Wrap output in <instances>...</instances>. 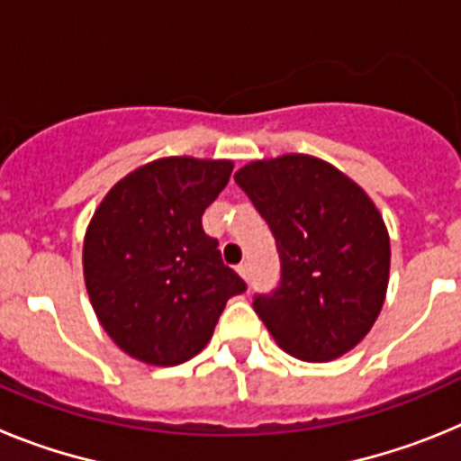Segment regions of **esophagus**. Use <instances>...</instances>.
Wrapping results in <instances>:
<instances>
[{"instance_id": "1", "label": "esophagus", "mask_w": 461, "mask_h": 461, "mask_svg": "<svg viewBox=\"0 0 461 461\" xmlns=\"http://www.w3.org/2000/svg\"><path fill=\"white\" fill-rule=\"evenodd\" d=\"M238 272H240V276H242L244 281H249V279H251V267H249V263H240Z\"/></svg>"}]
</instances>
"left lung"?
Here are the masks:
<instances>
[{
    "mask_svg": "<svg viewBox=\"0 0 461 461\" xmlns=\"http://www.w3.org/2000/svg\"><path fill=\"white\" fill-rule=\"evenodd\" d=\"M267 221L279 284L254 312L276 344L307 362L360 344L385 300L390 240L369 195L335 166L307 154L254 161L235 173Z\"/></svg>",
    "mask_w": 461,
    "mask_h": 461,
    "instance_id": "left-lung-1",
    "label": "left lung"
}]
</instances>
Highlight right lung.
Wrapping results in <instances>:
<instances>
[{
    "instance_id": "obj_1",
    "label": "right lung",
    "mask_w": 461,
    "mask_h": 461,
    "mask_svg": "<svg viewBox=\"0 0 461 461\" xmlns=\"http://www.w3.org/2000/svg\"><path fill=\"white\" fill-rule=\"evenodd\" d=\"M230 173V161L158 158L117 182L94 212L83 249L89 300L136 360L173 367L201 353L228 300L247 291L201 221Z\"/></svg>"
}]
</instances>
